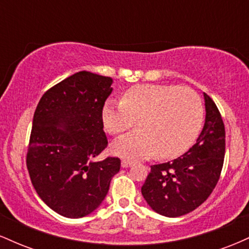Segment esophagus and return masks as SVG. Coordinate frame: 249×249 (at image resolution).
<instances>
[{
    "label": "esophagus",
    "mask_w": 249,
    "mask_h": 249,
    "mask_svg": "<svg viewBox=\"0 0 249 249\" xmlns=\"http://www.w3.org/2000/svg\"><path fill=\"white\" fill-rule=\"evenodd\" d=\"M133 165V161H130V160H126V159H123L122 160V167H130Z\"/></svg>",
    "instance_id": "esophagus-1"
}]
</instances>
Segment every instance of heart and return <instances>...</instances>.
<instances>
[{
    "instance_id": "obj_1",
    "label": "heart",
    "mask_w": 249,
    "mask_h": 249,
    "mask_svg": "<svg viewBox=\"0 0 249 249\" xmlns=\"http://www.w3.org/2000/svg\"><path fill=\"white\" fill-rule=\"evenodd\" d=\"M139 130L113 142L112 152L126 159L157 154L172 159L193 145L204 121V107L196 91L174 84H139L128 88L122 101L108 99L102 108L104 128L119 134Z\"/></svg>"
}]
</instances>
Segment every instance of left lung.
<instances>
[{"mask_svg": "<svg viewBox=\"0 0 249 249\" xmlns=\"http://www.w3.org/2000/svg\"><path fill=\"white\" fill-rule=\"evenodd\" d=\"M206 119L186 153L151 166L142 194L150 207L168 218L185 215L206 201L218 184L225 158V125L219 108L204 93Z\"/></svg>", "mask_w": 249, "mask_h": 249, "instance_id": "left-lung-1", "label": "left lung"}]
</instances>
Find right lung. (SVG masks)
Returning <instances> with one entry per match:
<instances>
[{
	"instance_id": "obj_1",
	"label": "right lung",
	"mask_w": 249,
	"mask_h": 249,
	"mask_svg": "<svg viewBox=\"0 0 249 249\" xmlns=\"http://www.w3.org/2000/svg\"><path fill=\"white\" fill-rule=\"evenodd\" d=\"M112 78L79 71L53 85L34 113L27 168L37 194L67 218H83L107 196L121 159H92L107 146L102 108Z\"/></svg>"
}]
</instances>
